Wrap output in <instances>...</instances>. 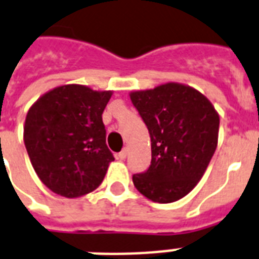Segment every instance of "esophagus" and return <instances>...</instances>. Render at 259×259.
<instances>
[{
    "label": "esophagus",
    "mask_w": 259,
    "mask_h": 259,
    "mask_svg": "<svg viewBox=\"0 0 259 259\" xmlns=\"http://www.w3.org/2000/svg\"><path fill=\"white\" fill-rule=\"evenodd\" d=\"M126 156H127V151H126V149H123V151L118 153V159H121V160H125Z\"/></svg>",
    "instance_id": "obj_1"
}]
</instances>
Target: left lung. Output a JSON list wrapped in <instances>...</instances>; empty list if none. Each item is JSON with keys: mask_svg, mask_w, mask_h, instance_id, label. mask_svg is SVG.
<instances>
[{"mask_svg": "<svg viewBox=\"0 0 259 259\" xmlns=\"http://www.w3.org/2000/svg\"><path fill=\"white\" fill-rule=\"evenodd\" d=\"M129 95L147 125L152 149L151 165L133 175L134 186L153 202L181 200L208 168L217 147L220 116L205 95L179 82Z\"/></svg>", "mask_w": 259, "mask_h": 259, "instance_id": "obj_1", "label": "left lung"}]
</instances>
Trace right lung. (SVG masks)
Returning <instances> with one entry per match:
<instances>
[{"mask_svg": "<svg viewBox=\"0 0 259 259\" xmlns=\"http://www.w3.org/2000/svg\"><path fill=\"white\" fill-rule=\"evenodd\" d=\"M111 96L112 91L66 84L29 107L25 148L39 179L55 194L78 198L103 182L114 160L102 119Z\"/></svg>", "mask_w": 259, "mask_h": 259, "instance_id": "add662e5", "label": "right lung"}]
</instances>
